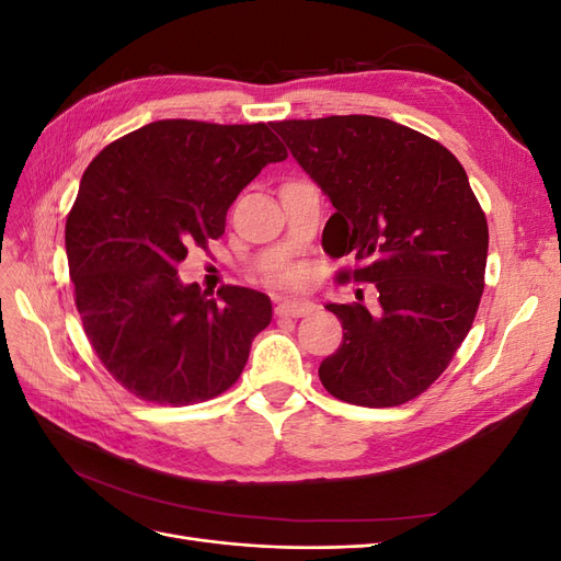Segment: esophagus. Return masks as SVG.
Returning <instances> with one entry per match:
<instances>
[{"label":"esophagus","mask_w":561,"mask_h":561,"mask_svg":"<svg viewBox=\"0 0 561 561\" xmlns=\"http://www.w3.org/2000/svg\"><path fill=\"white\" fill-rule=\"evenodd\" d=\"M316 309V304L304 301V299H283L276 304V316H285V318H301L309 316Z\"/></svg>","instance_id":"obj_1"}]
</instances>
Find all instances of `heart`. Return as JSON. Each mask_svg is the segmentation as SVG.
<instances>
[{
  "label": "heart",
  "mask_w": 561,
  "mask_h": 561,
  "mask_svg": "<svg viewBox=\"0 0 561 561\" xmlns=\"http://www.w3.org/2000/svg\"><path fill=\"white\" fill-rule=\"evenodd\" d=\"M301 280V276L297 274V271H283V274L276 276V283L280 285H297Z\"/></svg>",
  "instance_id": "obj_1"
}]
</instances>
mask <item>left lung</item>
Returning <instances> with one entry per match:
<instances>
[{
  "label": "left lung",
  "instance_id": "1",
  "mask_svg": "<svg viewBox=\"0 0 561 561\" xmlns=\"http://www.w3.org/2000/svg\"><path fill=\"white\" fill-rule=\"evenodd\" d=\"M325 192L330 257L342 278L375 283L379 311L328 304L344 342L318 367L330 396L360 407L419 398L449 367L478 313L489 227L447 147L390 118L348 114L271 124Z\"/></svg>",
  "mask_w": 561,
  "mask_h": 561
}]
</instances>
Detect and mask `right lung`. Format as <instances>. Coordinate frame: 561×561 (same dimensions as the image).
<instances>
[{"mask_svg": "<svg viewBox=\"0 0 561 561\" xmlns=\"http://www.w3.org/2000/svg\"><path fill=\"white\" fill-rule=\"evenodd\" d=\"M287 151L266 124L163 118L110 142L81 178L65 248L75 304L105 369L145 402L184 407L239 381L271 299L182 285L192 245L225 233L227 210Z\"/></svg>", "mask_w": 561, "mask_h": 561, "instance_id": "right-lung-1", "label": "right lung"}]
</instances>
